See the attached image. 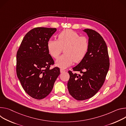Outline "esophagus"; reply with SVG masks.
<instances>
[{
    "instance_id": "esophagus-1",
    "label": "esophagus",
    "mask_w": 126,
    "mask_h": 126,
    "mask_svg": "<svg viewBox=\"0 0 126 126\" xmlns=\"http://www.w3.org/2000/svg\"><path fill=\"white\" fill-rule=\"evenodd\" d=\"M60 72H61V73H64V72H65V70H64V69H63V68H61V69H60Z\"/></svg>"
}]
</instances>
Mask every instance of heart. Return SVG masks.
<instances>
[{
  "mask_svg": "<svg viewBox=\"0 0 126 126\" xmlns=\"http://www.w3.org/2000/svg\"><path fill=\"white\" fill-rule=\"evenodd\" d=\"M88 38L72 30H65L61 32L58 40H48L47 48L49 54L54 59H57L64 48L63 55L57 60L55 64L61 68L70 66L74 62L78 63L86 56L89 49Z\"/></svg>",
  "mask_w": 126,
  "mask_h": 126,
  "instance_id": "obj_1",
  "label": "heart"
}]
</instances>
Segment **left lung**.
Instances as JSON below:
<instances>
[{"instance_id": "obj_1", "label": "left lung", "mask_w": 126, "mask_h": 126, "mask_svg": "<svg viewBox=\"0 0 126 126\" xmlns=\"http://www.w3.org/2000/svg\"><path fill=\"white\" fill-rule=\"evenodd\" d=\"M83 31L89 36V49L85 58L73 68L74 71L79 72L82 75L68 72L69 93L78 101L90 99L99 91L110 66L107 46L102 36L93 30L85 29Z\"/></svg>"}]
</instances>
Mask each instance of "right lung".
<instances>
[{
	"instance_id": "obj_1",
	"label": "right lung",
	"mask_w": 126,
	"mask_h": 126,
	"mask_svg": "<svg viewBox=\"0 0 126 126\" xmlns=\"http://www.w3.org/2000/svg\"><path fill=\"white\" fill-rule=\"evenodd\" d=\"M56 31L55 28H34L25 34L17 52V77L25 92L37 100L49 94L60 74L59 67L50 69L54 61L47 48Z\"/></svg>"
}]
</instances>
